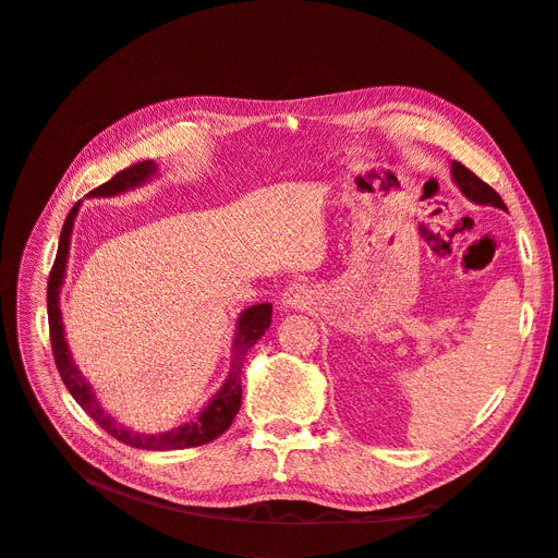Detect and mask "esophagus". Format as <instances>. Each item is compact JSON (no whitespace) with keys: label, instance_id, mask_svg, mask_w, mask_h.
I'll use <instances>...</instances> for the list:
<instances>
[{"label":"esophagus","instance_id":"34e87169","mask_svg":"<svg viewBox=\"0 0 558 558\" xmlns=\"http://www.w3.org/2000/svg\"><path fill=\"white\" fill-rule=\"evenodd\" d=\"M281 305H283V307H291V310L305 307V305H307V291H305V286H300V283L289 286V289H286L283 295H281Z\"/></svg>","mask_w":558,"mask_h":558}]
</instances>
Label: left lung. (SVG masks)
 <instances>
[{"mask_svg":"<svg viewBox=\"0 0 558 558\" xmlns=\"http://www.w3.org/2000/svg\"><path fill=\"white\" fill-rule=\"evenodd\" d=\"M451 179H453L456 185H459L461 193H463L470 202H475V205H488V207L508 209V207H505V202L500 199V195L492 189V185L484 183L480 177L472 174L465 165L453 160V162H451Z\"/></svg>","mask_w":558,"mask_h":558,"instance_id":"left-lung-1","label":"left lung"}]
</instances>
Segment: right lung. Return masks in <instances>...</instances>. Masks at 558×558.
I'll use <instances>...</instances> for the list:
<instances>
[{
	"label": "right lung",
	"mask_w": 558,
	"mask_h": 558,
	"mask_svg": "<svg viewBox=\"0 0 558 558\" xmlns=\"http://www.w3.org/2000/svg\"><path fill=\"white\" fill-rule=\"evenodd\" d=\"M158 172V165L154 160H144L128 167V170L118 172L111 181L102 183L99 189L88 193L90 197H113L128 193L132 189H140L148 179H154ZM81 202L72 207V211L66 214V221L60 232V242H58V253H56V263L53 269H50L48 277V328H50V347H53V359L58 365V373L66 386V391L72 393V398L81 404L86 414L93 416L109 435H113L118 442L137 447V449H148V451H170V449H189V447H199L216 440L218 435L226 433L232 424L234 414L240 412L242 404V367L246 351L256 344L265 330L272 324V305L269 302H260V305H251L244 310L238 318V332H234L232 340V361H230V375L226 384L218 388L214 398L207 402V408L197 414L195 421L191 424H183L174 430L167 433H156V435H146V433H134L125 426L118 424V421L102 410V404L97 402L93 386L83 377L81 369L76 367L70 347H66L64 340V324H62V312H60V289L64 283L66 275V256H70V238H72V228H74V218L78 214Z\"/></svg>",
	"instance_id": "add662e5"
}]
</instances>
